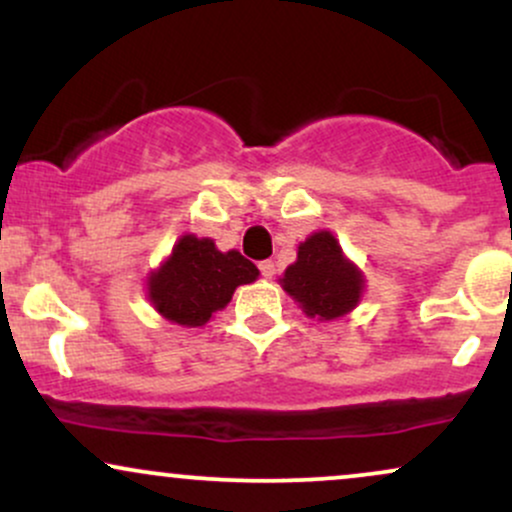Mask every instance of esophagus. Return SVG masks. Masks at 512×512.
<instances>
[{"mask_svg":"<svg viewBox=\"0 0 512 512\" xmlns=\"http://www.w3.org/2000/svg\"><path fill=\"white\" fill-rule=\"evenodd\" d=\"M260 272L264 279H272V276L276 274V264L272 260H264V262H260Z\"/></svg>","mask_w":512,"mask_h":512,"instance_id":"1","label":"esophagus"}]
</instances>
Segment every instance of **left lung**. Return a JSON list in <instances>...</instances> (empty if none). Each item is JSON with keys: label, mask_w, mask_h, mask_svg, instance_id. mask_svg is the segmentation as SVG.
<instances>
[{"label": "left lung", "mask_w": 512, "mask_h": 512, "mask_svg": "<svg viewBox=\"0 0 512 512\" xmlns=\"http://www.w3.org/2000/svg\"><path fill=\"white\" fill-rule=\"evenodd\" d=\"M279 284L305 315L317 320H337L351 313L366 289L361 269L325 228L298 245L296 262L286 267Z\"/></svg>", "instance_id": "1"}]
</instances>
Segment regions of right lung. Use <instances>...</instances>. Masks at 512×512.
<instances>
[{
  "mask_svg": "<svg viewBox=\"0 0 512 512\" xmlns=\"http://www.w3.org/2000/svg\"><path fill=\"white\" fill-rule=\"evenodd\" d=\"M257 276L260 269L238 250L221 252L211 238L185 233L146 276V298L173 325L202 327L231 303L238 286L252 284Z\"/></svg>",
  "mask_w": 512,
  "mask_h": 512,
  "instance_id": "add662e5",
  "label": "right lung"
}]
</instances>
